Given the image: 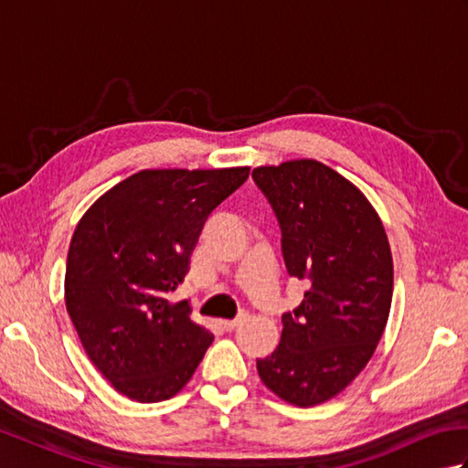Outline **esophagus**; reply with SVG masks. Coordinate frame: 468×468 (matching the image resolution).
<instances>
[{"instance_id": "34e87169", "label": "esophagus", "mask_w": 468, "mask_h": 468, "mask_svg": "<svg viewBox=\"0 0 468 468\" xmlns=\"http://www.w3.org/2000/svg\"><path fill=\"white\" fill-rule=\"evenodd\" d=\"M243 322H245V315H239V317H235V320H223L221 327H223L225 332H231V330H235V327L239 325V324H243Z\"/></svg>"}]
</instances>
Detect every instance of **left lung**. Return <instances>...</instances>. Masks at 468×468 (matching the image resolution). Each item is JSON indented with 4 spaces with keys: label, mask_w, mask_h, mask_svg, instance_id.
I'll list each match as a JSON object with an SVG mask.
<instances>
[{
    "label": "left lung",
    "mask_w": 468,
    "mask_h": 468,
    "mask_svg": "<svg viewBox=\"0 0 468 468\" xmlns=\"http://www.w3.org/2000/svg\"><path fill=\"white\" fill-rule=\"evenodd\" d=\"M282 229L287 273L307 282L263 384L285 402L314 406L340 394L370 360L392 303V253L380 217L357 188L317 161L253 168Z\"/></svg>",
    "instance_id": "left-lung-1"
}]
</instances>
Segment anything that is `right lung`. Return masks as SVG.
Returning a JSON list of instances; mask_svg holds the SVG:
<instances>
[{
  "instance_id": "add662e5",
  "label": "right lung",
  "mask_w": 468,
  "mask_h": 468,
  "mask_svg": "<svg viewBox=\"0 0 468 468\" xmlns=\"http://www.w3.org/2000/svg\"><path fill=\"white\" fill-rule=\"evenodd\" d=\"M250 168L141 171L88 208L69 241L66 307L92 364L136 402L168 400L191 380L213 334L171 293L215 208Z\"/></svg>"
}]
</instances>
